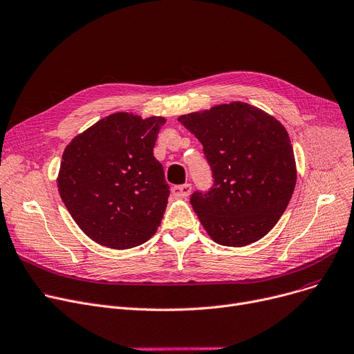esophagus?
I'll list each match as a JSON object with an SVG mask.
<instances>
[{
    "label": "esophagus",
    "mask_w": 354,
    "mask_h": 354,
    "mask_svg": "<svg viewBox=\"0 0 354 354\" xmlns=\"http://www.w3.org/2000/svg\"><path fill=\"white\" fill-rule=\"evenodd\" d=\"M171 193L177 198H187L192 193V185L190 184H183V185H174L171 189Z\"/></svg>",
    "instance_id": "esophagus-1"
}]
</instances>
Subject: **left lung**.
Masks as SVG:
<instances>
[{"mask_svg":"<svg viewBox=\"0 0 354 354\" xmlns=\"http://www.w3.org/2000/svg\"><path fill=\"white\" fill-rule=\"evenodd\" d=\"M178 121L203 144L213 170V189L190 200L207 234L227 247L263 239L284 213L297 180L283 124L243 101L184 114Z\"/></svg>","mask_w":354,"mask_h":354,"instance_id":"obj_1","label":"left lung"}]
</instances>
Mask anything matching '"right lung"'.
I'll return each mask as SVG.
<instances>
[{
	"label": "right lung",
	"instance_id": "obj_1",
	"mask_svg": "<svg viewBox=\"0 0 354 354\" xmlns=\"http://www.w3.org/2000/svg\"><path fill=\"white\" fill-rule=\"evenodd\" d=\"M164 122L114 113L75 136L62 153L58 193L93 241L126 250L156 234L170 196L153 154Z\"/></svg>",
	"mask_w": 354,
	"mask_h": 354
}]
</instances>
